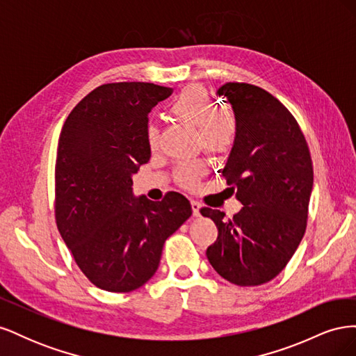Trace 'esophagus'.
Instances as JSON below:
<instances>
[{
	"label": "esophagus",
	"mask_w": 356,
	"mask_h": 356,
	"mask_svg": "<svg viewBox=\"0 0 356 356\" xmlns=\"http://www.w3.org/2000/svg\"><path fill=\"white\" fill-rule=\"evenodd\" d=\"M190 204H191V209H193V215H195V217H199V215H200V203L195 199H191Z\"/></svg>",
	"instance_id": "esophagus-1"
}]
</instances>
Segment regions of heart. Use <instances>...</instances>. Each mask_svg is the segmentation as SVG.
I'll return each instance as SVG.
<instances>
[{
	"instance_id": "heart-1",
	"label": "heart",
	"mask_w": 356,
	"mask_h": 356,
	"mask_svg": "<svg viewBox=\"0 0 356 356\" xmlns=\"http://www.w3.org/2000/svg\"><path fill=\"white\" fill-rule=\"evenodd\" d=\"M168 110L177 120L197 129V143L204 153L215 159H224L233 152L239 136L238 117L230 110L220 108L217 101L202 86H187L169 104ZM145 139L152 149L159 145V129L154 124L147 126ZM203 174V163L187 161L177 168L175 178L179 186L193 188Z\"/></svg>"
}]
</instances>
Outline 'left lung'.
<instances>
[{
    "label": "left lung",
    "mask_w": 356,
    "mask_h": 356,
    "mask_svg": "<svg viewBox=\"0 0 356 356\" xmlns=\"http://www.w3.org/2000/svg\"><path fill=\"white\" fill-rule=\"evenodd\" d=\"M233 105L239 136L222 177L243 208L225 213L202 208L218 229L207 257L220 276L239 286H255L281 273L303 239L314 165L306 138L286 106L250 83L218 89Z\"/></svg>",
    "instance_id": "8db88e82"
}]
</instances>
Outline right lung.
<instances>
[{"instance_id":"1","label":"right lung","mask_w":356,"mask_h":356,"mask_svg":"<svg viewBox=\"0 0 356 356\" xmlns=\"http://www.w3.org/2000/svg\"><path fill=\"white\" fill-rule=\"evenodd\" d=\"M174 92L141 81L106 83L74 106L55 166V218L80 270L110 293H131L156 273L165 241L191 215L169 191L134 199L131 175L152 156L148 113Z\"/></svg>"}]
</instances>
